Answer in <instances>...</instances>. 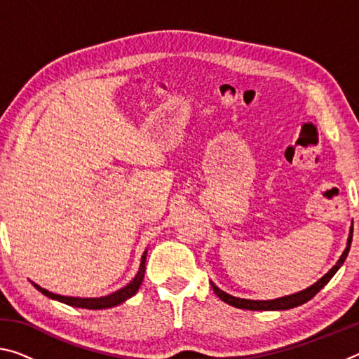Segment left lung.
<instances>
[{"label": "left lung", "instance_id": "obj_1", "mask_svg": "<svg viewBox=\"0 0 359 359\" xmlns=\"http://www.w3.org/2000/svg\"><path fill=\"white\" fill-rule=\"evenodd\" d=\"M351 238H353V228H350L347 247H345L344 253L340 255V258H339V261L336 263V266H332L331 269L327 271L326 274L321 277L318 282H315L313 285H311V287L306 288V290L297 291V293H294V294L277 297V299H269V301H252V299H242V297H236V296H231L228 293H224L223 290L215 287L214 283H212V288H214L215 294L220 297L223 302H226V304H229V306L238 307V309H245V311H287V309L297 307V306H301V304H304V302L311 301L312 297L317 294L318 291L323 288L327 282L331 280L332 276L339 271V267L344 264V261H345V258H347V255L350 252Z\"/></svg>", "mask_w": 359, "mask_h": 359}]
</instances>
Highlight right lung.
I'll list each match as a JSON object with an SVG mask.
<instances>
[{
    "label": "right lung",
    "mask_w": 359,
    "mask_h": 359,
    "mask_svg": "<svg viewBox=\"0 0 359 359\" xmlns=\"http://www.w3.org/2000/svg\"><path fill=\"white\" fill-rule=\"evenodd\" d=\"M145 258H147V250L142 253V258H141V266H139V271L136 277L133 278V280L126 285V287L120 288L115 291V293H111L107 296H101V297H72V296H62V294H55V293H50V291L46 290V288H41L39 285H34V288L41 291L42 294L50 297V299H55L60 302H65L68 304V306L72 307H81V309H92V311H100V309H109V307H114V306H118V304L125 302L126 299H130L131 296H135L137 293L139 287L142 285L144 280V274H145Z\"/></svg>",
    "instance_id": "right-lung-1"
}]
</instances>
